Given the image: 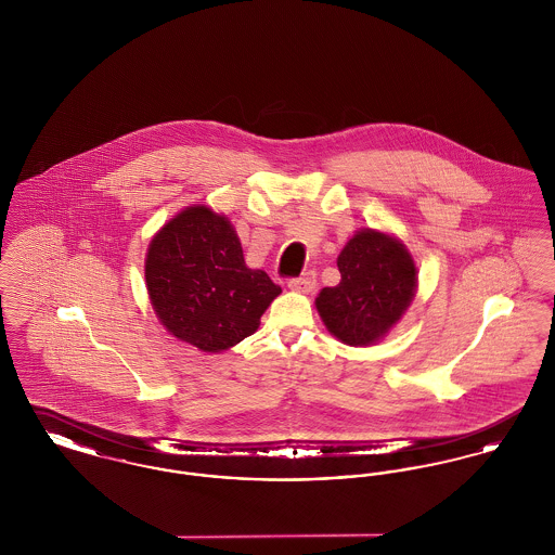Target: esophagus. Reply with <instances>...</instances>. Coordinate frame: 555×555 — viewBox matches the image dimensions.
<instances>
[{
  "instance_id": "esophagus-1",
  "label": "esophagus",
  "mask_w": 555,
  "mask_h": 555,
  "mask_svg": "<svg viewBox=\"0 0 555 555\" xmlns=\"http://www.w3.org/2000/svg\"><path fill=\"white\" fill-rule=\"evenodd\" d=\"M289 289L299 291V293H312L317 289V274L314 272H304L297 279H291Z\"/></svg>"
}]
</instances>
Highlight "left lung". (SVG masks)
Returning a JSON list of instances; mask_svg holds the SVG:
<instances>
[{
    "instance_id": "left-lung-1",
    "label": "left lung",
    "mask_w": 555,
    "mask_h": 555,
    "mask_svg": "<svg viewBox=\"0 0 555 555\" xmlns=\"http://www.w3.org/2000/svg\"><path fill=\"white\" fill-rule=\"evenodd\" d=\"M337 266L341 281L318 293V314L345 345L376 344L412 304L416 264L401 241L364 229L347 241Z\"/></svg>"
}]
</instances>
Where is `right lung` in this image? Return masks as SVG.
Listing matches in <instances>:
<instances>
[{
    "label": "right lung",
    "mask_w": 555,
    "mask_h": 555,
    "mask_svg": "<svg viewBox=\"0 0 555 555\" xmlns=\"http://www.w3.org/2000/svg\"><path fill=\"white\" fill-rule=\"evenodd\" d=\"M145 283L159 322L202 351H224L254 335L281 287L245 266L227 216L191 206L152 238Z\"/></svg>",
    "instance_id": "1"
}]
</instances>
